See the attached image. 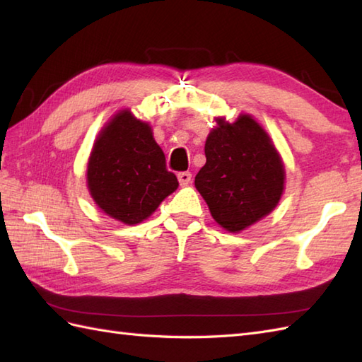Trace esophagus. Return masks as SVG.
<instances>
[{
  "instance_id": "obj_1",
  "label": "esophagus",
  "mask_w": 362,
  "mask_h": 362,
  "mask_svg": "<svg viewBox=\"0 0 362 362\" xmlns=\"http://www.w3.org/2000/svg\"><path fill=\"white\" fill-rule=\"evenodd\" d=\"M191 177H193V174H191L189 171H183V173L177 174V179H179L180 185H188V183L191 182Z\"/></svg>"
}]
</instances>
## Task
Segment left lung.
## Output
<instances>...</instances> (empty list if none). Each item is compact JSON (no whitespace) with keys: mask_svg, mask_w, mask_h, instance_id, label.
<instances>
[{"mask_svg":"<svg viewBox=\"0 0 362 362\" xmlns=\"http://www.w3.org/2000/svg\"><path fill=\"white\" fill-rule=\"evenodd\" d=\"M205 157L194 185L228 232H241L279 204L284 168L271 138L249 115L233 124L219 118L206 138Z\"/></svg>","mask_w":362,"mask_h":362,"instance_id":"left-lung-1","label":"left lung"}]
</instances>
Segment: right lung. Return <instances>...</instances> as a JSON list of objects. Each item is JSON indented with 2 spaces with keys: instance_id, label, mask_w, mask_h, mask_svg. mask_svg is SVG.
Returning <instances> with one entry per match:
<instances>
[{
  "instance_id": "add662e5",
  "label": "right lung",
  "mask_w": 362,
  "mask_h": 362,
  "mask_svg": "<svg viewBox=\"0 0 362 362\" xmlns=\"http://www.w3.org/2000/svg\"><path fill=\"white\" fill-rule=\"evenodd\" d=\"M87 183L99 209L129 226L151 216L179 187L151 127L129 110L103 129L88 160Z\"/></svg>"
}]
</instances>
